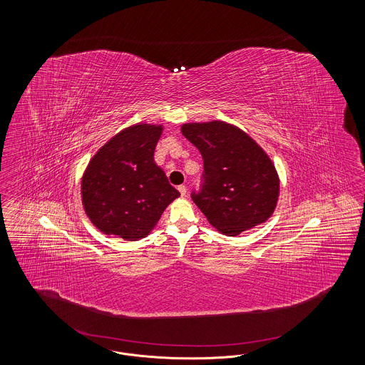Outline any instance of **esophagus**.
<instances>
[{
  "label": "esophagus",
  "mask_w": 365,
  "mask_h": 365,
  "mask_svg": "<svg viewBox=\"0 0 365 365\" xmlns=\"http://www.w3.org/2000/svg\"><path fill=\"white\" fill-rule=\"evenodd\" d=\"M178 190H179V192H180V195H182V197H186V192H187V187H186L185 185H180V186L178 187Z\"/></svg>",
  "instance_id": "obj_1"
}]
</instances>
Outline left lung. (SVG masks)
Masks as SVG:
<instances>
[{
  "instance_id": "left-lung-1",
  "label": "left lung",
  "mask_w": 365,
  "mask_h": 365,
  "mask_svg": "<svg viewBox=\"0 0 365 365\" xmlns=\"http://www.w3.org/2000/svg\"><path fill=\"white\" fill-rule=\"evenodd\" d=\"M180 130L204 160V185L191 198L209 223L228 237L265 223L277 208L280 180L260 145L220 120L185 123Z\"/></svg>"
}]
</instances>
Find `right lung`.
<instances>
[{
  "label": "right lung",
  "instance_id": "1",
  "mask_svg": "<svg viewBox=\"0 0 365 365\" xmlns=\"http://www.w3.org/2000/svg\"><path fill=\"white\" fill-rule=\"evenodd\" d=\"M161 124L138 123L109 139L82 176V205L105 235L138 241L180 194L155 163Z\"/></svg>",
  "mask_w": 365,
  "mask_h": 365
}]
</instances>
